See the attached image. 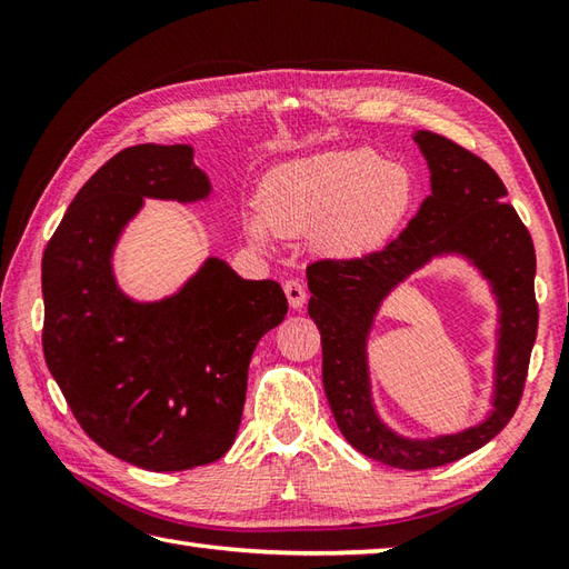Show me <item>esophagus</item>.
<instances>
[{"instance_id":"34e87169","label":"esophagus","mask_w":569,"mask_h":569,"mask_svg":"<svg viewBox=\"0 0 569 569\" xmlns=\"http://www.w3.org/2000/svg\"><path fill=\"white\" fill-rule=\"evenodd\" d=\"M283 291H286V298H288V303H291V308L293 310H300L306 306V298H308V291H306V286L300 283V281H286L283 283Z\"/></svg>"}]
</instances>
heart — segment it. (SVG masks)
<instances>
[{"label":"heart","mask_w":569,"mask_h":569,"mask_svg":"<svg viewBox=\"0 0 569 569\" xmlns=\"http://www.w3.org/2000/svg\"><path fill=\"white\" fill-rule=\"evenodd\" d=\"M418 202L408 166L373 149H337L276 166L261 183V210L247 217V234L271 247L273 232L308 234L332 257L379 249Z\"/></svg>","instance_id":"heart-1"}]
</instances>
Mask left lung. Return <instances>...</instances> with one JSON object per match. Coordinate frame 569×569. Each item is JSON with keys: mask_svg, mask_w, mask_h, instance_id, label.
Wrapping results in <instances>:
<instances>
[{"mask_svg": "<svg viewBox=\"0 0 569 569\" xmlns=\"http://www.w3.org/2000/svg\"><path fill=\"white\" fill-rule=\"evenodd\" d=\"M430 168V196L398 239L361 259L308 266L310 303L322 340V386L347 442L396 469H432L485 447L521 401L538 332L536 249L493 168L432 131L413 134ZM462 256L488 278L500 328L488 418L459 433L406 439L379 416L370 396L366 345L382 300L422 264Z\"/></svg>", "mask_w": 569, "mask_h": 569, "instance_id": "left-lung-1", "label": "left lung"}]
</instances>
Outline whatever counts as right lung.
<instances>
[{
    "instance_id": "obj_1",
    "label": "right lung",
    "mask_w": 569,
    "mask_h": 569,
    "mask_svg": "<svg viewBox=\"0 0 569 569\" xmlns=\"http://www.w3.org/2000/svg\"><path fill=\"white\" fill-rule=\"evenodd\" d=\"M210 192L188 143H139L80 188L43 251L46 365L82 430L141 469H192L232 447L253 349L288 312L276 281L217 257L161 300L119 288L114 247L143 200Z\"/></svg>"
}]
</instances>
